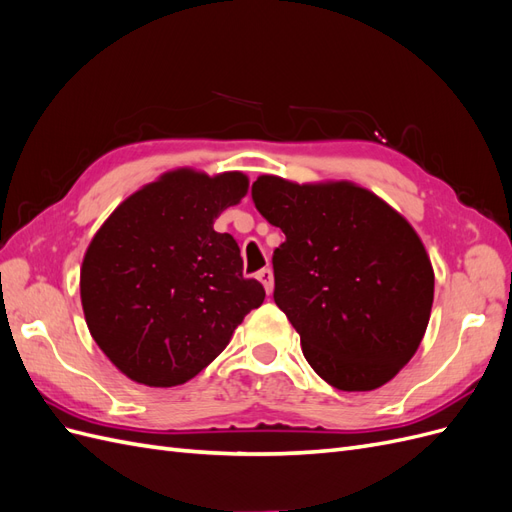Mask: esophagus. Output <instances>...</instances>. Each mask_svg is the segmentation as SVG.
Here are the masks:
<instances>
[{
	"label": "esophagus",
	"mask_w": 512,
	"mask_h": 512,
	"mask_svg": "<svg viewBox=\"0 0 512 512\" xmlns=\"http://www.w3.org/2000/svg\"><path fill=\"white\" fill-rule=\"evenodd\" d=\"M256 277L262 282V286H265L267 294H271V292H273V271H271L269 267H265V269H260V271L256 273Z\"/></svg>",
	"instance_id": "34e87169"
}]
</instances>
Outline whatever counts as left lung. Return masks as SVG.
Masks as SVG:
<instances>
[{
    "label": "left lung",
    "mask_w": 512,
    "mask_h": 512,
    "mask_svg": "<svg viewBox=\"0 0 512 512\" xmlns=\"http://www.w3.org/2000/svg\"><path fill=\"white\" fill-rule=\"evenodd\" d=\"M252 200L286 235L273 252V299L307 363L339 391L389 382L421 344L433 303V269L414 228L344 181L262 175Z\"/></svg>",
    "instance_id": "1"
}]
</instances>
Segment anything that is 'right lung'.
<instances>
[{
  "mask_svg": "<svg viewBox=\"0 0 512 512\" xmlns=\"http://www.w3.org/2000/svg\"><path fill=\"white\" fill-rule=\"evenodd\" d=\"M247 192V177L175 170L113 211L89 243L81 301L91 337L117 369L147 386L200 374L241 320L265 301L220 213Z\"/></svg>",
  "mask_w": 512,
  "mask_h": 512,
  "instance_id": "right-lung-1",
  "label": "right lung"
}]
</instances>
